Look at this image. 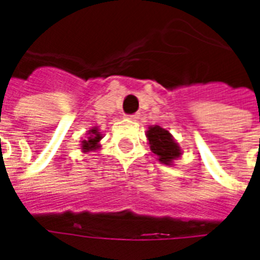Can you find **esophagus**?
I'll list each match as a JSON object with an SVG mask.
<instances>
[{"mask_svg": "<svg viewBox=\"0 0 260 260\" xmlns=\"http://www.w3.org/2000/svg\"><path fill=\"white\" fill-rule=\"evenodd\" d=\"M126 118L131 119V121H138V119H139V115H138V114H132V115H126Z\"/></svg>", "mask_w": 260, "mask_h": 260, "instance_id": "obj_1", "label": "esophagus"}]
</instances>
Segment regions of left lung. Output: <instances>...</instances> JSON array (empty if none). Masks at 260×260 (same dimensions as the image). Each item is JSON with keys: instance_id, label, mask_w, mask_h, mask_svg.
Returning a JSON list of instances; mask_svg holds the SVG:
<instances>
[{"instance_id": "8db88e82", "label": "left lung", "mask_w": 260, "mask_h": 260, "mask_svg": "<svg viewBox=\"0 0 260 260\" xmlns=\"http://www.w3.org/2000/svg\"><path fill=\"white\" fill-rule=\"evenodd\" d=\"M149 146L161 164L173 166L175 160L181 157V147L169 131L158 125H152L146 131Z\"/></svg>"}]
</instances>
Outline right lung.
I'll return each instance as SVG.
<instances>
[{
    "mask_svg": "<svg viewBox=\"0 0 260 260\" xmlns=\"http://www.w3.org/2000/svg\"><path fill=\"white\" fill-rule=\"evenodd\" d=\"M103 134L99 131L97 126H93L86 132V138L80 142V149L83 153L94 152L100 147V141H102Z\"/></svg>",
    "mask_w": 260,
    "mask_h": 260,
    "instance_id": "1",
    "label": "right lung"
}]
</instances>
